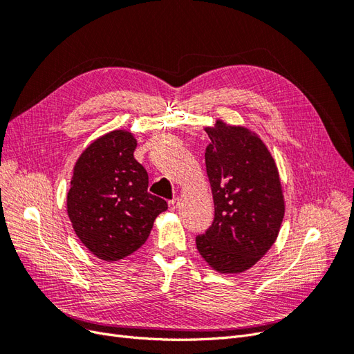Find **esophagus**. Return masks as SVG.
I'll return each mask as SVG.
<instances>
[{
  "label": "esophagus",
  "instance_id": "obj_1",
  "mask_svg": "<svg viewBox=\"0 0 354 354\" xmlns=\"http://www.w3.org/2000/svg\"><path fill=\"white\" fill-rule=\"evenodd\" d=\"M168 207H169V209H171V211L177 209V208H178V199H173V201H169V202H168Z\"/></svg>",
  "mask_w": 354,
  "mask_h": 354
}]
</instances>
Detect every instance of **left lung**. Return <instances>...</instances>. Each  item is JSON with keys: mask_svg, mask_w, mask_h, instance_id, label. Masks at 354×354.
Segmentation results:
<instances>
[{"mask_svg": "<svg viewBox=\"0 0 354 354\" xmlns=\"http://www.w3.org/2000/svg\"><path fill=\"white\" fill-rule=\"evenodd\" d=\"M207 174L214 201L211 227L196 248L218 273H242L272 248L285 214L274 159L254 131L217 120L205 127Z\"/></svg>", "mask_w": 354, "mask_h": 354, "instance_id": "8db88e82", "label": "left lung"}]
</instances>
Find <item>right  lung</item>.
Wrapping results in <instances>:
<instances>
[{"mask_svg": "<svg viewBox=\"0 0 354 354\" xmlns=\"http://www.w3.org/2000/svg\"><path fill=\"white\" fill-rule=\"evenodd\" d=\"M127 130L106 133L85 147L73 167L68 216L78 239L97 259L118 261L146 242L164 199L147 194L149 177L134 159Z\"/></svg>", "mask_w": 354, "mask_h": 354, "instance_id": "1", "label": "right lung"}]
</instances>
